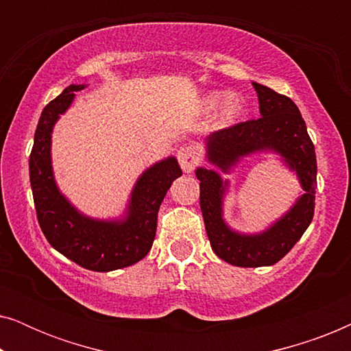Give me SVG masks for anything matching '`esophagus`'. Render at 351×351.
Wrapping results in <instances>:
<instances>
[{"label":"esophagus","instance_id":"1","mask_svg":"<svg viewBox=\"0 0 351 351\" xmlns=\"http://www.w3.org/2000/svg\"><path fill=\"white\" fill-rule=\"evenodd\" d=\"M177 158H179L180 167H182V169H184L185 172H191V171H193L195 167L199 165V161H201L198 150H196V148L191 147V145L180 147L179 152H177Z\"/></svg>","mask_w":351,"mask_h":351}]
</instances>
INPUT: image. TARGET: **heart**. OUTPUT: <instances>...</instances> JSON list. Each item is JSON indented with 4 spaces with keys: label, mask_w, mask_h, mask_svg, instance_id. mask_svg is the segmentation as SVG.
I'll list each match as a JSON object with an SVG mask.
<instances>
[{
    "label": "heart",
    "mask_w": 351,
    "mask_h": 351,
    "mask_svg": "<svg viewBox=\"0 0 351 351\" xmlns=\"http://www.w3.org/2000/svg\"><path fill=\"white\" fill-rule=\"evenodd\" d=\"M215 100H217V97L213 95V97H209V104H214ZM237 112H238V102L234 97H227L220 102V114H222L223 118L233 117Z\"/></svg>",
    "instance_id": "obj_1"
}]
</instances>
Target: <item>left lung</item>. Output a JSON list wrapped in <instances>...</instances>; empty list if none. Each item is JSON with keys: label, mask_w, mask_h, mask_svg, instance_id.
Instances as JSON below:
<instances>
[{"label": "left lung", "mask_w": 351, "mask_h": 351, "mask_svg": "<svg viewBox=\"0 0 351 351\" xmlns=\"http://www.w3.org/2000/svg\"><path fill=\"white\" fill-rule=\"evenodd\" d=\"M257 90L261 118L233 124L208 137V158L228 171L241 156L273 150L299 177L305 193L289 213L261 234L232 232L222 219L225 185L215 171L196 169L199 180V204L206 233L215 256L234 267H268L280 262L302 238L315 214L316 155L297 105L286 95L252 83Z\"/></svg>", "instance_id": "1"}]
</instances>
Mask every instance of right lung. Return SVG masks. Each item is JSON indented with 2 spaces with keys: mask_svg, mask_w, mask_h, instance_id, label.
Listing matches in <instances>:
<instances>
[{
  "mask_svg": "<svg viewBox=\"0 0 351 351\" xmlns=\"http://www.w3.org/2000/svg\"><path fill=\"white\" fill-rule=\"evenodd\" d=\"M83 84H71L41 112L30 153V184L38 223L56 251L93 271H112L142 261L156 234L158 210L182 169L176 158L156 162L137 180L128 217L104 222L81 215L57 190L51 166V132Z\"/></svg>",
  "mask_w": 351,
  "mask_h": 351,
  "instance_id": "add662e5",
  "label": "right lung"
}]
</instances>
